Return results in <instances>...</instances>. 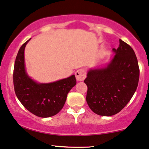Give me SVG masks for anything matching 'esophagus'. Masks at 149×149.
<instances>
[{
	"instance_id": "34e87169",
	"label": "esophagus",
	"mask_w": 149,
	"mask_h": 149,
	"mask_svg": "<svg viewBox=\"0 0 149 149\" xmlns=\"http://www.w3.org/2000/svg\"><path fill=\"white\" fill-rule=\"evenodd\" d=\"M75 77L77 81H84L86 77V71L84 69H79L75 72Z\"/></svg>"
}]
</instances>
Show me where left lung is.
I'll list each match as a JSON object with an SVG mask.
<instances>
[{
    "label": "left lung",
    "instance_id": "obj_1",
    "mask_svg": "<svg viewBox=\"0 0 149 149\" xmlns=\"http://www.w3.org/2000/svg\"><path fill=\"white\" fill-rule=\"evenodd\" d=\"M114 56L102 68H91L84 80L86 102L95 113L112 116L125 107L136 91L139 69L133 48L119 39Z\"/></svg>",
    "mask_w": 149,
    "mask_h": 149
}]
</instances>
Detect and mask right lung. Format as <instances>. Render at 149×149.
Here are the masks:
<instances>
[{
  "instance_id": "right-lung-1",
  "label": "right lung",
  "mask_w": 149,
  "mask_h": 149,
  "mask_svg": "<svg viewBox=\"0 0 149 149\" xmlns=\"http://www.w3.org/2000/svg\"><path fill=\"white\" fill-rule=\"evenodd\" d=\"M20 47L14 68V86L16 97L30 113L40 117L56 115L63 107L68 93L76 85L74 74L51 83H38L29 76L25 64V48Z\"/></svg>"
}]
</instances>
